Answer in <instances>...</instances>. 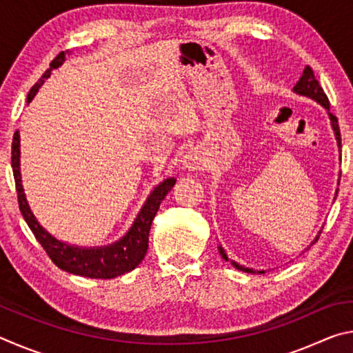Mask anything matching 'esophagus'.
Segmentation results:
<instances>
[{"label": "esophagus", "instance_id": "obj_1", "mask_svg": "<svg viewBox=\"0 0 353 353\" xmlns=\"http://www.w3.org/2000/svg\"><path fill=\"white\" fill-rule=\"evenodd\" d=\"M182 166H183V168L190 170V171H198V170L202 168V166H204V160H202L201 154L198 151L191 149V151H188L187 154L183 155Z\"/></svg>", "mask_w": 353, "mask_h": 353}]
</instances>
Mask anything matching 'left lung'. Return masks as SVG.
Masks as SVG:
<instances>
[{
	"label": "left lung",
	"mask_w": 353,
	"mask_h": 353,
	"mask_svg": "<svg viewBox=\"0 0 353 353\" xmlns=\"http://www.w3.org/2000/svg\"><path fill=\"white\" fill-rule=\"evenodd\" d=\"M294 92L299 93V94H305V97H310L313 98L314 101H318L319 104H322L325 107V109L328 110V117H330V121H332V128L334 130V135H336V140H338V146L341 148V132H339V124H338V118L333 115V113H330V103H328V98L327 94L324 93V90H322V87L319 85L318 79L314 77V73L313 70L307 67L305 70H303V74L301 79H299V82L296 83L294 87ZM319 236H316V240H318ZM219 252L221 255H223V259L227 260V255L223 250V248H219ZM234 266L238 268V270H241L244 272H254L252 270H249V268H244V266H240L236 265V263H234Z\"/></svg>",
	"instance_id": "8db88e82"
}]
</instances>
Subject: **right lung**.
Here are the masks:
<instances>
[{
	"instance_id": "obj_1",
	"label": "right lung",
	"mask_w": 353,
	"mask_h": 353,
	"mask_svg": "<svg viewBox=\"0 0 353 353\" xmlns=\"http://www.w3.org/2000/svg\"><path fill=\"white\" fill-rule=\"evenodd\" d=\"M63 61L65 51L59 52L54 61L50 63V68L45 71L39 82H35V85L28 94V103H31L34 94L39 90V87L43 83V79H46V77L51 74L52 70L57 68L59 65H62ZM12 171H14L20 212L28 223L29 229L32 230L34 236L37 238L41 248L45 249L48 256H50L52 263H54L57 268H61V270L70 274H76V276L90 279H113L135 270V268L140 265L141 260L145 259L146 255L149 230H151V224L155 213L159 212L160 202L165 199V196L168 194V191L174 187L176 183V179H166V181H163L152 191L126 236H123L121 240L117 241L115 244H110V246L85 249L70 246V244H65L56 240L54 236H51L43 227L37 223V219H35L32 214L21 187L19 130H15L14 141H12Z\"/></svg>"
}]
</instances>
